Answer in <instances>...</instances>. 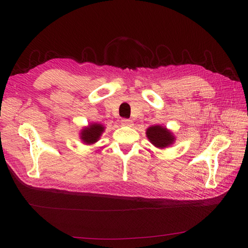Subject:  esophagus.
Instances as JSON below:
<instances>
[{"instance_id": "1", "label": "esophagus", "mask_w": 248, "mask_h": 248, "mask_svg": "<svg viewBox=\"0 0 248 248\" xmlns=\"http://www.w3.org/2000/svg\"><path fill=\"white\" fill-rule=\"evenodd\" d=\"M121 124H122V126L131 127L133 125V122L131 121V120H128V119H122L121 120Z\"/></svg>"}]
</instances>
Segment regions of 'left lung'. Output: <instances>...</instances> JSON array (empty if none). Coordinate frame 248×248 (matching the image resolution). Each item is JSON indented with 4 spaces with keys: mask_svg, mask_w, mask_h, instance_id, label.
<instances>
[{
    "mask_svg": "<svg viewBox=\"0 0 248 248\" xmlns=\"http://www.w3.org/2000/svg\"><path fill=\"white\" fill-rule=\"evenodd\" d=\"M146 136L150 142L158 149L171 146L176 141V137L170 129L161 125L150 126L146 130Z\"/></svg>",
    "mask_w": 248,
    "mask_h": 248,
    "instance_id": "left-lung-1",
    "label": "left lung"
}]
</instances>
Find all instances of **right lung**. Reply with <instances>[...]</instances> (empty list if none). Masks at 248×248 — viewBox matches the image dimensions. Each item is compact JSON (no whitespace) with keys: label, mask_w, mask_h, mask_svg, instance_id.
I'll return each instance as SVG.
<instances>
[{"label":"right lung","mask_w":248,"mask_h":248,"mask_svg":"<svg viewBox=\"0 0 248 248\" xmlns=\"http://www.w3.org/2000/svg\"><path fill=\"white\" fill-rule=\"evenodd\" d=\"M106 127L98 123H90L88 126L82 127L79 132V139L86 145H93L100 140Z\"/></svg>","instance_id":"obj_1"}]
</instances>
